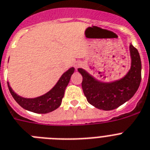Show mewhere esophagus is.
Wrapping results in <instances>:
<instances>
[{
    "instance_id": "obj_1",
    "label": "esophagus",
    "mask_w": 150,
    "mask_h": 150,
    "mask_svg": "<svg viewBox=\"0 0 150 150\" xmlns=\"http://www.w3.org/2000/svg\"><path fill=\"white\" fill-rule=\"evenodd\" d=\"M82 66V63L81 62H76L75 63V64H74V67H75V69H77L78 67H80Z\"/></svg>"
}]
</instances>
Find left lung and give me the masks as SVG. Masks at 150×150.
Wrapping results in <instances>:
<instances>
[{
  "instance_id": "8db88e82",
  "label": "left lung",
  "mask_w": 150,
  "mask_h": 150,
  "mask_svg": "<svg viewBox=\"0 0 150 150\" xmlns=\"http://www.w3.org/2000/svg\"><path fill=\"white\" fill-rule=\"evenodd\" d=\"M130 68L125 76L111 82L96 80L83 68H78L83 76L82 88L88 102L98 109L110 111L130 100L141 81V60L137 49L130 43Z\"/></svg>"
}]
</instances>
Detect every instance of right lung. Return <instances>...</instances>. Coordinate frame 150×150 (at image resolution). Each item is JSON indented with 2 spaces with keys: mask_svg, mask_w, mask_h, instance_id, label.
<instances>
[{
  "mask_svg": "<svg viewBox=\"0 0 150 150\" xmlns=\"http://www.w3.org/2000/svg\"><path fill=\"white\" fill-rule=\"evenodd\" d=\"M74 72V67H70L61 75L57 83L45 94L35 98H24L16 94L7 82L8 89L12 96L18 104L24 109L38 114H46L57 109L61 104L64 91Z\"/></svg>",
  "mask_w": 150,
  "mask_h": 150,
  "instance_id": "1",
  "label": "right lung"
}]
</instances>
